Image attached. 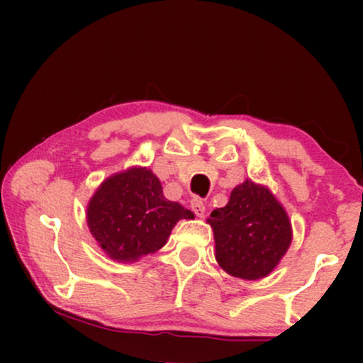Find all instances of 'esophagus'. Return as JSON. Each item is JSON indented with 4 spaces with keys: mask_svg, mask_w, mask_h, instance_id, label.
Here are the masks:
<instances>
[{
    "mask_svg": "<svg viewBox=\"0 0 363 363\" xmlns=\"http://www.w3.org/2000/svg\"><path fill=\"white\" fill-rule=\"evenodd\" d=\"M190 206H191V211L195 213L196 216H200V218H203L205 216V203H203L200 198H193V200L190 201Z\"/></svg>",
    "mask_w": 363,
    "mask_h": 363,
    "instance_id": "34e87169",
    "label": "esophagus"
}]
</instances>
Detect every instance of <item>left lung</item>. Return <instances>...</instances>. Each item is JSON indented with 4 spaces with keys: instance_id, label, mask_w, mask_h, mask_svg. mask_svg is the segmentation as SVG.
I'll return each mask as SVG.
<instances>
[{
    "instance_id": "obj_1",
    "label": "left lung",
    "mask_w": 363,
    "mask_h": 363,
    "mask_svg": "<svg viewBox=\"0 0 363 363\" xmlns=\"http://www.w3.org/2000/svg\"><path fill=\"white\" fill-rule=\"evenodd\" d=\"M216 261L228 274L261 279L274 269L291 245V223L269 190L246 180L231 191L225 208L208 218Z\"/></svg>"
}]
</instances>
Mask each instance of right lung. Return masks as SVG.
Returning a JSON list of instances; mask_svg holds the SVG:
<instances>
[{"mask_svg":"<svg viewBox=\"0 0 363 363\" xmlns=\"http://www.w3.org/2000/svg\"><path fill=\"white\" fill-rule=\"evenodd\" d=\"M182 218H193V213L180 203L168 201L158 178L145 168L108 178L87 208L91 233L117 261H135L160 250Z\"/></svg>","mask_w":363,"mask_h":363,"instance_id":"add662e5","label":"right lung"}]
</instances>
